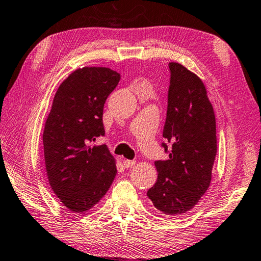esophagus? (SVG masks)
Masks as SVG:
<instances>
[{"label": "esophagus", "instance_id": "esophagus-1", "mask_svg": "<svg viewBox=\"0 0 261 261\" xmlns=\"http://www.w3.org/2000/svg\"><path fill=\"white\" fill-rule=\"evenodd\" d=\"M135 164H136L135 160H129V159L123 160V165L125 168H130V167H132V166H135Z\"/></svg>", "mask_w": 261, "mask_h": 261}]
</instances>
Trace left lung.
<instances>
[{
  "mask_svg": "<svg viewBox=\"0 0 261 261\" xmlns=\"http://www.w3.org/2000/svg\"><path fill=\"white\" fill-rule=\"evenodd\" d=\"M170 81L162 147L167 160H156L158 178L147 196L167 215L192 210L207 191L216 156V124L206 88L198 76L169 63Z\"/></svg>",
  "mask_w": 261,
  "mask_h": 261,
  "instance_id": "1",
  "label": "left lung"
}]
</instances>
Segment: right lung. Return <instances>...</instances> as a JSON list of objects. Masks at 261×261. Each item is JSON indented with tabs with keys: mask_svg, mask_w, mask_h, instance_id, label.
Here are the masks:
<instances>
[{
	"mask_svg": "<svg viewBox=\"0 0 261 261\" xmlns=\"http://www.w3.org/2000/svg\"><path fill=\"white\" fill-rule=\"evenodd\" d=\"M121 76L105 67L73 71L54 97L42 141L49 184L64 206L83 213L99 202L116 175L115 160L105 145L103 109Z\"/></svg>",
	"mask_w": 261,
	"mask_h": 261,
	"instance_id": "right-lung-1",
	"label": "right lung"
}]
</instances>
